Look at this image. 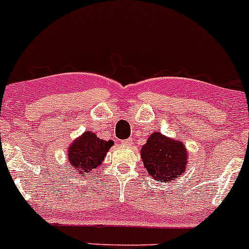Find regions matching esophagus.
I'll return each mask as SVG.
<instances>
[{
    "label": "esophagus",
    "instance_id": "obj_1",
    "mask_svg": "<svg viewBox=\"0 0 249 249\" xmlns=\"http://www.w3.org/2000/svg\"><path fill=\"white\" fill-rule=\"evenodd\" d=\"M122 143L125 146H132L133 145V139L132 138H128V139H124L122 140Z\"/></svg>",
    "mask_w": 249,
    "mask_h": 249
}]
</instances>
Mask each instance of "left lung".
Wrapping results in <instances>:
<instances>
[{
  "label": "left lung",
  "instance_id": "8db88e82",
  "mask_svg": "<svg viewBox=\"0 0 249 249\" xmlns=\"http://www.w3.org/2000/svg\"><path fill=\"white\" fill-rule=\"evenodd\" d=\"M142 160L148 175L156 181H175L186 173L188 151L180 140L171 139L160 132H155L142 146Z\"/></svg>",
  "mask_w": 249,
  "mask_h": 249
}]
</instances>
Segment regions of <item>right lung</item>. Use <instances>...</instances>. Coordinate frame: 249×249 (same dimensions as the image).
<instances>
[{
  "instance_id": "1",
  "label": "right lung",
  "mask_w": 249,
  "mask_h": 249,
  "mask_svg": "<svg viewBox=\"0 0 249 249\" xmlns=\"http://www.w3.org/2000/svg\"><path fill=\"white\" fill-rule=\"evenodd\" d=\"M112 145V140L106 142L99 139L93 132L86 130L68 146L67 158L69 164L79 171L81 176L85 174L93 175L92 173L103 163L107 151Z\"/></svg>"
}]
</instances>
